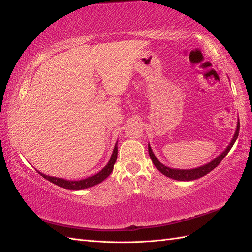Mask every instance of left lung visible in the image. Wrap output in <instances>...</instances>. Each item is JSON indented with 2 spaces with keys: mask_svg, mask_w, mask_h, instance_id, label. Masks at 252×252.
Returning <instances> with one entry per match:
<instances>
[{
  "mask_svg": "<svg viewBox=\"0 0 252 252\" xmlns=\"http://www.w3.org/2000/svg\"><path fill=\"white\" fill-rule=\"evenodd\" d=\"M239 131H240V122L238 121V124H236V129H235V133L233 135L231 142L227 146V148L220 156H218L216 158H213L211 162L205 164L201 167H197V168H193V169H175V168L173 169V168H170V167H167V166L163 165L157 158V157L155 156L154 152H152V149H151L149 144H148V152H149L151 161L157 167V169L159 172H162L164 175H166V177H168V178L173 179V180H177V181H193V180H196V179H200V178L204 177V175L209 173L211 170L215 169L220 162H222V159L227 156L228 152H229V150L233 146L234 142L236 141V139H238Z\"/></svg>",
  "mask_w": 252,
  "mask_h": 252,
  "instance_id": "left-lung-1",
  "label": "left lung"
}]
</instances>
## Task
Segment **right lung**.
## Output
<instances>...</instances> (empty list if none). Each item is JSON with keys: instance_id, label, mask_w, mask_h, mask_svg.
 Returning a JSON list of instances; mask_svg holds the SVG:
<instances>
[{"instance_id": "1", "label": "right lung", "mask_w": 252, "mask_h": 252, "mask_svg": "<svg viewBox=\"0 0 252 252\" xmlns=\"http://www.w3.org/2000/svg\"><path fill=\"white\" fill-rule=\"evenodd\" d=\"M118 158V142L114 145V149L111 155V158L109 159V162L107 163L104 168L97 172L96 174L93 175V177H89L86 179H82L79 181H71V180H65V179H61V178H56V177H50V175H46L42 172H40L39 170H36L39 172L44 179L48 180L49 182L53 183L60 187L65 188V189H69V190H82V189H86L89 187H93L94 185L100 184L101 182H103L108 175L112 172L113 170V166L116 164Z\"/></svg>"}]
</instances>
